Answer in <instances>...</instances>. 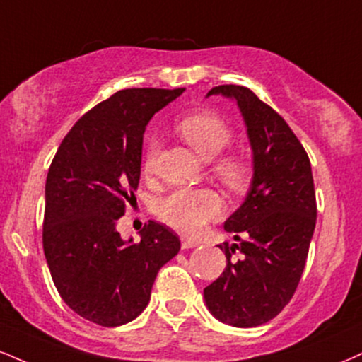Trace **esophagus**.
Listing matches in <instances>:
<instances>
[{
    "label": "esophagus",
    "mask_w": 362,
    "mask_h": 362,
    "mask_svg": "<svg viewBox=\"0 0 362 362\" xmlns=\"http://www.w3.org/2000/svg\"><path fill=\"white\" fill-rule=\"evenodd\" d=\"M199 246V241H195V239H190V238H182V250H190V247H195Z\"/></svg>",
    "instance_id": "34e87169"
}]
</instances>
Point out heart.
Masks as SVG:
<instances>
[{
	"label": "heart",
	"mask_w": 362,
	"mask_h": 362,
	"mask_svg": "<svg viewBox=\"0 0 362 362\" xmlns=\"http://www.w3.org/2000/svg\"><path fill=\"white\" fill-rule=\"evenodd\" d=\"M177 132L197 151L200 158L207 162L223 153L233 138L228 123L207 111L185 116L184 119L178 121ZM158 153V139L151 138L143 156L145 173L153 172ZM214 173L230 189H239L246 182L247 170L241 158L228 155L216 160ZM221 211H223V202L212 190H175L158 204L160 217L184 234H197L209 221L216 219Z\"/></svg>",
	"instance_id": "1"
}]
</instances>
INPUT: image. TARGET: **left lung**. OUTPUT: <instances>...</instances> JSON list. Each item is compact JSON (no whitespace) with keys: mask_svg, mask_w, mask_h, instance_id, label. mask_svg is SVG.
Listing matches in <instances>:
<instances>
[{"mask_svg":"<svg viewBox=\"0 0 362 362\" xmlns=\"http://www.w3.org/2000/svg\"><path fill=\"white\" fill-rule=\"evenodd\" d=\"M209 95L236 101L252 151V180L224 223L239 243L219 246L228 264L204 288V300L217 320L258 327L285 308L305 268L317 219L310 160L285 119L247 87L217 86Z\"/></svg>","mask_w":362,"mask_h":362,"instance_id":"left-lung-1","label":"left lung"}]
</instances>
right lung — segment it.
<instances>
[{
  "label": "right lung",
  "instance_id": "right-lung-1",
  "mask_svg": "<svg viewBox=\"0 0 362 362\" xmlns=\"http://www.w3.org/2000/svg\"><path fill=\"white\" fill-rule=\"evenodd\" d=\"M184 90H117L72 126L50 165L43 251L52 280L74 312L103 327L136 319L158 269L180 251L177 234L155 221L139 243L116 224L136 200L146 124Z\"/></svg>",
  "mask_w": 362,
  "mask_h": 362
}]
</instances>
